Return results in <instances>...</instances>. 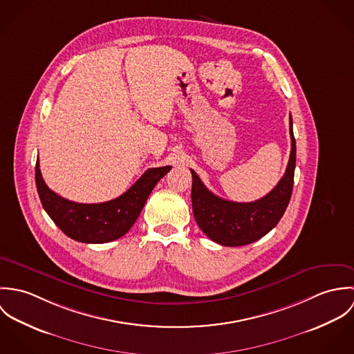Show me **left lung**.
Returning <instances> with one entry per match:
<instances>
[{
  "mask_svg": "<svg viewBox=\"0 0 354 354\" xmlns=\"http://www.w3.org/2000/svg\"><path fill=\"white\" fill-rule=\"evenodd\" d=\"M289 120L292 150L286 171L275 188L261 199L251 203L225 201L208 191L199 176L191 170L194 216L204 234L212 241L225 247L248 245L266 236L281 221L292 198L296 169L292 115Z\"/></svg>",
  "mask_w": 354,
  "mask_h": 354,
  "instance_id": "left-lung-1",
  "label": "left lung"
}]
</instances>
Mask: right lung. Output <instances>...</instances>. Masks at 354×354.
I'll return each instance as SVG.
<instances>
[{"label": "right lung", "mask_w": 354, "mask_h": 354, "mask_svg": "<svg viewBox=\"0 0 354 354\" xmlns=\"http://www.w3.org/2000/svg\"><path fill=\"white\" fill-rule=\"evenodd\" d=\"M170 169L171 166L149 169L125 194L97 204L71 202L58 196L44 181L39 162L35 166V183L45 211L68 237L86 244H103L128 233L153 187Z\"/></svg>", "instance_id": "1"}]
</instances>
